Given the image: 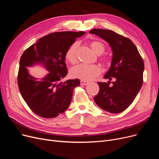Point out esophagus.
Instances as JSON below:
<instances>
[{
    "instance_id": "esophagus-1",
    "label": "esophagus",
    "mask_w": 159,
    "mask_h": 159,
    "mask_svg": "<svg viewBox=\"0 0 159 159\" xmlns=\"http://www.w3.org/2000/svg\"><path fill=\"white\" fill-rule=\"evenodd\" d=\"M89 82L88 81H86V80H80V84L81 85H84V86H86L88 84H89Z\"/></svg>"
}]
</instances>
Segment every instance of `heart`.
<instances>
[{"label": "heart", "mask_w": 159, "mask_h": 159, "mask_svg": "<svg viewBox=\"0 0 159 159\" xmlns=\"http://www.w3.org/2000/svg\"><path fill=\"white\" fill-rule=\"evenodd\" d=\"M89 44L93 52L97 55H101L105 51V45L101 41L93 40ZM79 45V42H74L66 51V59L72 64L76 63L77 61V53ZM102 60L105 63L108 62V59L106 57H102ZM70 73L71 76L74 78H77L82 80H91L101 74V69L97 64H79L72 68Z\"/></svg>", "instance_id": "heart-1"}]
</instances>
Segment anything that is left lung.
<instances>
[{"label":"left lung","instance_id":"1","mask_svg":"<svg viewBox=\"0 0 159 159\" xmlns=\"http://www.w3.org/2000/svg\"><path fill=\"white\" fill-rule=\"evenodd\" d=\"M95 34L109 43L113 51L110 70L105 76L113 85L99 82V92L94 97L101 109L111 113H119L128 108L134 101L143 83L144 64L143 58L133 42L111 30L93 29Z\"/></svg>","mask_w":159,"mask_h":159}]
</instances>
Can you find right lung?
Listing matches in <instances>:
<instances>
[{"label":"right lung","instance_id":"right-lung-1","mask_svg":"<svg viewBox=\"0 0 159 159\" xmlns=\"http://www.w3.org/2000/svg\"><path fill=\"white\" fill-rule=\"evenodd\" d=\"M84 31L52 33L40 38L22 55L18 73V86L24 101L33 112L51 119L64 113L71 103L73 89L80 85L78 79L62 82L68 70L65 53ZM40 63L49 71L37 80L29 74L27 66Z\"/></svg>","mask_w":159,"mask_h":159}]
</instances>
